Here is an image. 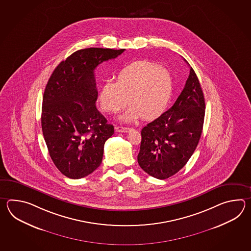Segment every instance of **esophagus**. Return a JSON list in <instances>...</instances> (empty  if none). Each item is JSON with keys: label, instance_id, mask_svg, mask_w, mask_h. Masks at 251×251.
Here are the masks:
<instances>
[{"label": "esophagus", "instance_id": "1", "mask_svg": "<svg viewBox=\"0 0 251 251\" xmlns=\"http://www.w3.org/2000/svg\"><path fill=\"white\" fill-rule=\"evenodd\" d=\"M131 130H133V129L130 127H126V126H117L116 127V132H118V133H128Z\"/></svg>", "mask_w": 251, "mask_h": 251}]
</instances>
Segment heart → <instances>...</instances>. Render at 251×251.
Wrapping results in <instances>:
<instances>
[{"label":"heart","instance_id":"heart-1","mask_svg":"<svg viewBox=\"0 0 251 251\" xmlns=\"http://www.w3.org/2000/svg\"><path fill=\"white\" fill-rule=\"evenodd\" d=\"M173 93V79L168 70L147 61L128 64L118 72L117 81H105L99 101L105 112L118 113L131 106L120 119L133 122L158 118L165 111Z\"/></svg>","mask_w":251,"mask_h":251}]
</instances>
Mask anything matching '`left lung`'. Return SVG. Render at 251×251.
Segmentation results:
<instances>
[{"mask_svg": "<svg viewBox=\"0 0 251 251\" xmlns=\"http://www.w3.org/2000/svg\"><path fill=\"white\" fill-rule=\"evenodd\" d=\"M189 68L185 87L174 105L141 132L139 165L158 179L180 171L201 137L205 102L198 76L192 67Z\"/></svg>", "mask_w": 251, "mask_h": 251, "instance_id": "left-lung-1", "label": "left lung"}]
</instances>
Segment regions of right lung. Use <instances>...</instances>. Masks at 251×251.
Wrapping results in <instances>:
<instances>
[{
  "mask_svg": "<svg viewBox=\"0 0 251 251\" xmlns=\"http://www.w3.org/2000/svg\"><path fill=\"white\" fill-rule=\"evenodd\" d=\"M124 51L80 49L62 61L48 80L43 96V135L53 164L67 177H84L101 163L114 126L97 109L94 70Z\"/></svg>",
  "mask_w": 251,
  "mask_h": 251,
  "instance_id": "right-lung-1",
  "label": "right lung"
}]
</instances>
